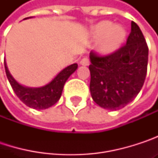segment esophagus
Instances as JSON below:
<instances>
[{"label": "esophagus", "mask_w": 158, "mask_h": 158, "mask_svg": "<svg viewBox=\"0 0 158 158\" xmlns=\"http://www.w3.org/2000/svg\"><path fill=\"white\" fill-rule=\"evenodd\" d=\"M80 65H82V66H89V59L88 57H83L80 60Z\"/></svg>", "instance_id": "esophagus-1"}]
</instances>
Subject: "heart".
<instances>
[{"label":"heart","instance_id":"heart-1","mask_svg":"<svg viewBox=\"0 0 158 158\" xmlns=\"http://www.w3.org/2000/svg\"><path fill=\"white\" fill-rule=\"evenodd\" d=\"M98 50L101 53L108 54L121 47L126 37V30L122 25H112L109 21H102L91 29V36L100 37Z\"/></svg>","mask_w":158,"mask_h":158}]
</instances>
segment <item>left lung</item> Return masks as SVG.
<instances>
[{
  "mask_svg": "<svg viewBox=\"0 0 158 158\" xmlns=\"http://www.w3.org/2000/svg\"><path fill=\"white\" fill-rule=\"evenodd\" d=\"M89 89L93 101L102 108L118 110L140 92L148 63V47L139 26L132 22L126 44L104 56L89 54Z\"/></svg>",
  "mask_w": 158,
  "mask_h": 158,
  "instance_id": "left-lung-1",
  "label": "left lung"
}]
</instances>
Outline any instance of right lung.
Returning a JSON list of instances; mask_svg holds the SVG:
<instances>
[{"label":"right lung","instance_id":"1","mask_svg":"<svg viewBox=\"0 0 158 158\" xmlns=\"http://www.w3.org/2000/svg\"><path fill=\"white\" fill-rule=\"evenodd\" d=\"M26 19V18H25ZM5 72L16 96L28 107L35 110L48 109L58 102L67 79L78 69L77 64H72L61 70L54 79L41 88H27L20 85L10 74L4 63Z\"/></svg>","mask_w":158,"mask_h":158}]
</instances>
